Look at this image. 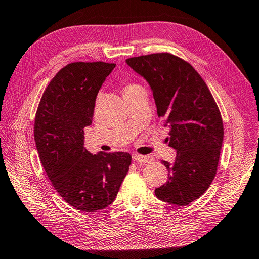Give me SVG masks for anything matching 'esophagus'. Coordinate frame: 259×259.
<instances>
[{
  "mask_svg": "<svg viewBox=\"0 0 259 259\" xmlns=\"http://www.w3.org/2000/svg\"><path fill=\"white\" fill-rule=\"evenodd\" d=\"M133 159H134V161H136V162H138V163H143V164L151 163V162L153 161L152 156L142 155V154H133Z\"/></svg>",
  "mask_w": 259,
  "mask_h": 259,
  "instance_id": "1",
  "label": "esophagus"
}]
</instances>
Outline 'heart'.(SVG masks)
Masks as SVG:
<instances>
[{
	"instance_id": "obj_1",
	"label": "heart",
	"mask_w": 259,
	"mask_h": 259,
	"mask_svg": "<svg viewBox=\"0 0 259 259\" xmlns=\"http://www.w3.org/2000/svg\"><path fill=\"white\" fill-rule=\"evenodd\" d=\"M136 88H138V85H137V84H127V85L125 86V88H124V92H127V91H131V90H134V89H136Z\"/></svg>"
}]
</instances>
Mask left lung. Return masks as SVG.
Segmentation results:
<instances>
[{"instance_id":"obj_1","label":"left lung","mask_w":259,"mask_h":259,"mask_svg":"<svg viewBox=\"0 0 259 259\" xmlns=\"http://www.w3.org/2000/svg\"><path fill=\"white\" fill-rule=\"evenodd\" d=\"M150 85L159 117L169 127V144L177 151L173 164L162 163L168 179L155 195L169 204L188 205L204 193L217 171L224 138L221 111L195 69L169 53L126 59Z\"/></svg>"}]
</instances>
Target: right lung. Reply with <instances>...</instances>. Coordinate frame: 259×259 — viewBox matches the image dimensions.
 Instances as JSON below:
<instances>
[{"label": "right lung", "instance_id": "right-lung-1", "mask_svg": "<svg viewBox=\"0 0 259 259\" xmlns=\"http://www.w3.org/2000/svg\"><path fill=\"white\" fill-rule=\"evenodd\" d=\"M115 64L71 62L45 89L34 121L38 156L52 186L82 211L104 209L116 198L132 162L127 152L90 153L84 127L92 124L97 94Z\"/></svg>", "mask_w": 259, "mask_h": 259}]
</instances>
